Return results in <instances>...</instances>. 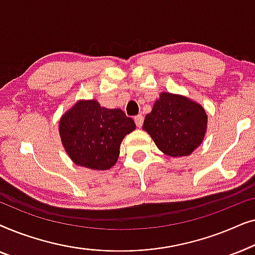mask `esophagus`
Masks as SVG:
<instances>
[{
  "instance_id": "esophagus-1",
  "label": "esophagus",
  "mask_w": 255,
  "mask_h": 255,
  "mask_svg": "<svg viewBox=\"0 0 255 255\" xmlns=\"http://www.w3.org/2000/svg\"><path fill=\"white\" fill-rule=\"evenodd\" d=\"M134 122L138 128H141L142 123H144V117H142V115H137V116L134 117Z\"/></svg>"
}]
</instances>
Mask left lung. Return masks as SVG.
I'll list each match as a JSON object with an SVG mask.
<instances>
[{
    "mask_svg": "<svg viewBox=\"0 0 255 255\" xmlns=\"http://www.w3.org/2000/svg\"><path fill=\"white\" fill-rule=\"evenodd\" d=\"M207 128L208 116L200 103L167 92L160 94L142 125L156 147L173 158L190 155L203 141Z\"/></svg>",
    "mask_w": 255,
    "mask_h": 255,
    "instance_id": "1",
    "label": "left lung"
}]
</instances>
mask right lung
<instances>
[{
  "instance_id": "obj_1",
  "label": "right lung",
  "mask_w": 255,
  "mask_h": 255,
  "mask_svg": "<svg viewBox=\"0 0 255 255\" xmlns=\"http://www.w3.org/2000/svg\"><path fill=\"white\" fill-rule=\"evenodd\" d=\"M133 130V120L123 110L101 107L96 100H79L59 121L66 153L75 165L93 170L115 166L122 141Z\"/></svg>"
}]
</instances>
